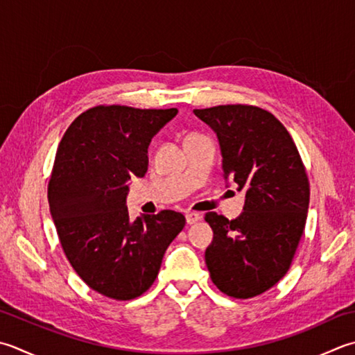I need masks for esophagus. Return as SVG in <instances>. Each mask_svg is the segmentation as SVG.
Wrapping results in <instances>:
<instances>
[{
    "label": "esophagus",
    "mask_w": 355,
    "mask_h": 355,
    "mask_svg": "<svg viewBox=\"0 0 355 355\" xmlns=\"http://www.w3.org/2000/svg\"><path fill=\"white\" fill-rule=\"evenodd\" d=\"M201 218V215L197 214V212H187L186 214V223L187 225H193L197 223V221Z\"/></svg>",
    "instance_id": "34e87169"
}]
</instances>
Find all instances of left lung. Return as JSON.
Returning <instances> with one entry per match:
<instances>
[{
  "mask_svg": "<svg viewBox=\"0 0 355 355\" xmlns=\"http://www.w3.org/2000/svg\"><path fill=\"white\" fill-rule=\"evenodd\" d=\"M218 138L226 183L245 191L239 218L207 212L205 260L221 293L249 298L288 272L309 207V182L286 128L268 110L227 104L193 110Z\"/></svg>",
  "mask_w": 355,
  "mask_h": 355,
  "instance_id": "obj_1",
  "label": "left lung"
}]
</instances>
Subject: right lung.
Here are the masks:
<instances>
[{
    "label": "right lung",
    "instance_id": "obj_1",
    "mask_svg": "<svg viewBox=\"0 0 355 355\" xmlns=\"http://www.w3.org/2000/svg\"><path fill=\"white\" fill-rule=\"evenodd\" d=\"M177 109L96 106L76 116L55 155L49 207L75 272L115 300L141 295L155 282L183 214L130 220L129 182L148 172V149Z\"/></svg>",
    "mask_w": 355,
    "mask_h": 355
}]
</instances>
